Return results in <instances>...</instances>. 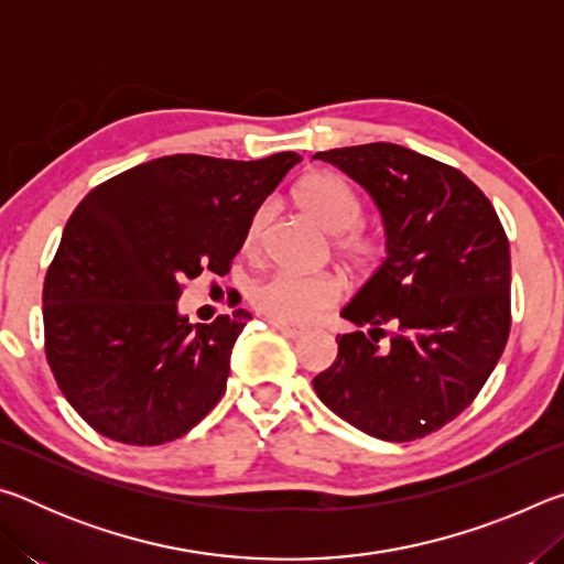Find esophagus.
<instances>
[{"label": "esophagus", "instance_id": "34e87169", "mask_svg": "<svg viewBox=\"0 0 564 564\" xmlns=\"http://www.w3.org/2000/svg\"><path fill=\"white\" fill-rule=\"evenodd\" d=\"M271 326L275 330H281L285 338H301V336H305V328L303 326H291V323H281V321H271Z\"/></svg>", "mask_w": 564, "mask_h": 564}]
</instances>
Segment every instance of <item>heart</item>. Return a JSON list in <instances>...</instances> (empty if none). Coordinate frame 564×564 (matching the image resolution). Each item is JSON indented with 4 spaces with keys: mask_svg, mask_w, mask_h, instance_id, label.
<instances>
[{
    "mask_svg": "<svg viewBox=\"0 0 564 564\" xmlns=\"http://www.w3.org/2000/svg\"><path fill=\"white\" fill-rule=\"evenodd\" d=\"M295 202L305 214H311L326 228L330 238V248L336 259L352 273H366L383 259V238L373 228L360 224L362 202L360 196L346 184L340 176L318 171V174L305 176L295 186ZM271 208L259 206L248 218L243 248L256 251L269 226ZM340 299V281L330 273H295V271H275L269 279L253 285L251 303L263 316L281 323H311L323 311L333 308Z\"/></svg>",
    "mask_w": 564,
    "mask_h": 564,
    "instance_id": "obj_1",
    "label": "heart"
}]
</instances>
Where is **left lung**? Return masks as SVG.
<instances>
[{"instance_id": "left-lung-1", "label": "left lung", "mask_w": 564, "mask_h": 564, "mask_svg": "<svg viewBox=\"0 0 564 564\" xmlns=\"http://www.w3.org/2000/svg\"><path fill=\"white\" fill-rule=\"evenodd\" d=\"M373 196L386 261L340 316L370 326L338 336L313 378L318 398L390 443L425 437L480 393L510 336V241L463 171L398 144L318 151ZM386 325L394 333L379 346Z\"/></svg>"}]
</instances>
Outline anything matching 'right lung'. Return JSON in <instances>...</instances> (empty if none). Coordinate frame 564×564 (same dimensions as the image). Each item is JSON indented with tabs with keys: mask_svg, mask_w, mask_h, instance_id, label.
<instances>
[{
	"mask_svg": "<svg viewBox=\"0 0 564 564\" xmlns=\"http://www.w3.org/2000/svg\"><path fill=\"white\" fill-rule=\"evenodd\" d=\"M301 161L161 156L91 188L44 279V350L94 431L127 445L186 435L221 400L251 313L191 326L176 301L204 271L228 273L248 218Z\"/></svg>",
	"mask_w": 564,
	"mask_h": 564,
	"instance_id": "obj_1",
	"label": "right lung"
}]
</instances>
